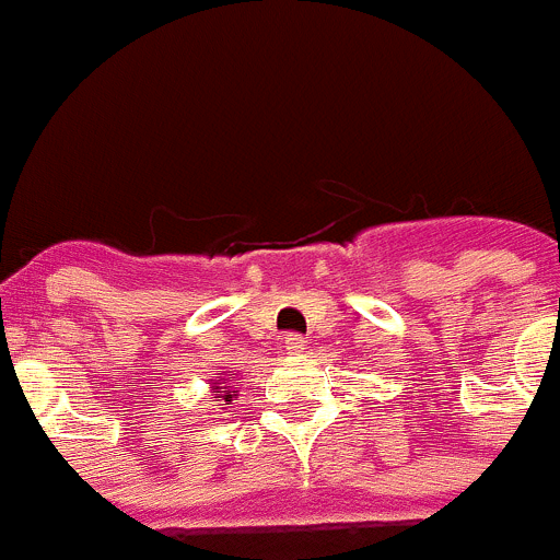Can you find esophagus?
I'll return each instance as SVG.
<instances>
[{
    "label": "esophagus",
    "instance_id": "34e87169",
    "mask_svg": "<svg viewBox=\"0 0 560 560\" xmlns=\"http://www.w3.org/2000/svg\"><path fill=\"white\" fill-rule=\"evenodd\" d=\"M281 345H284V350L290 352V355H301V352L306 350V339H303L301 334H287Z\"/></svg>",
    "mask_w": 560,
    "mask_h": 560
}]
</instances>
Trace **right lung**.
Returning <instances> with one entry per match:
<instances>
[{
    "mask_svg": "<svg viewBox=\"0 0 560 560\" xmlns=\"http://www.w3.org/2000/svg\"><path fill=\"white\" fill-rule=\"evenodd\" d=\"M235 390H232V385H221L215 383L213 385V401H224V405H232V399H235Z\"/></svg>",
    "mask_w": 560,
    "mask_h": 560,
    "instance_id": "1",
    "label": "right lung"
}]
</instances>
